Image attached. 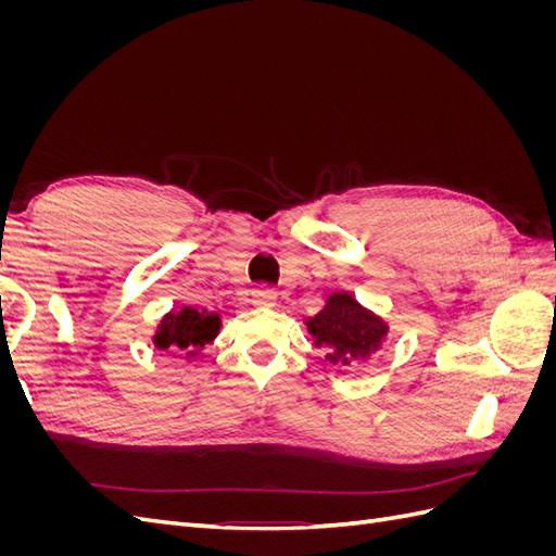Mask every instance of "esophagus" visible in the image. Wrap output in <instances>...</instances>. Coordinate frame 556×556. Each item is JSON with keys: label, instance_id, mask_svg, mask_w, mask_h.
I'll list each match as a JSON object with an SVG mask.
<instances>
[{"label": "esophagus", "instance_id": "1", "mask_svg": "<svg viewBox=\"0 0 556 556\" xmlns=\"http://www.w3.org/2000/svg\"><path fill=\"white\" fill-rule=\"evenodd\" d=\"M278 301V294H276V290H271V288H257V290H252V304H257V306H274Z\"/></svg>", "mask_w": 556, "mask_h": 556}]
</instances>
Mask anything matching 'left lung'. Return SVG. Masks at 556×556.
<instances>
[{
    "instance_id": "1",
    "label": "left lung",
    "mask_w": 556,
    "mask_h": 556,
    "mask_svg": "<svg viewBox=\"0 0 556 556\" xmlns=\"http://www.w3.org/2000/svg\"><path fill=\"white\" fill-rule=\"evenodd\" d=\"M304 325L313 336L315 348L325 352V359L345 368H355L382 350L390 325L362 306L350 292H331L323 311L306 317Z\"/></svg>"
}]
</instances>
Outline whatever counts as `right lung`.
<instances>
[{"label":"right lung","mask_w":556,"mask_h":556,"mask_svg":"<svg viewBox=\"0 0 556 556\" xmlns=\"http://www.w3.org/2000/svg\"><path fill=\"white\" fill-rule=\"evenodd\" d=\"M220 315L208 313L206 308H172L160 317L153 333V345L157 350L174 352V355H180L185 359H194L201 355V350L215 341V336L220 333Z\"/></svg>","instance_id":"right-lung-1"}]
</instances>
